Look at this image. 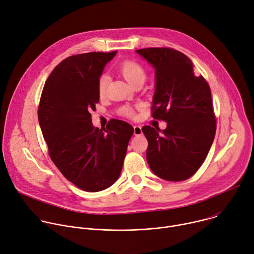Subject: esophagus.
<instances>
[{
	"mask_svg": "<svg viewBox=\"0 0 254 254\" xmlns=\"http://www.w3.org/2000/svg\"><path fill=\"white\" fill-rule=\"evenodd\" d=\"M141 127L140 126H133V133L135 135H138V134H141Z\"/></svg>",
	"mask_w": 254,
	"mask_h": 254,
	"instance_id": "1",
	"label": "esophagus"
}]
</instances>
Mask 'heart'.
<instances>
[{
    "mask_svg": "<svg viewBox=\"0 0 254 254\" xmlns=\"http://www.w3.org/2000/svg\"><path fill=\"white\" fill-rule=\"evenodd\" d=\"M118 70L120 73L125 77V79L131 85H135L137 83H143L147 79V71L144 67L133 61V60H125L123 61L119 67ZM110 82V78L107 75H101L98 79L97 83V92L100 97H103L106 94L107 85ZM121 114L124 117L132 119L135 117V112L133 108L130 106H124L121 108Z\"/></svg>",
    "mask_w": 254,
    "mask_h": 254,
    "instance_id": "obj_1",
    "label": "heart"
}]
</instances>
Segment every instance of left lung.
<instances>
[{
	"label": "left lung",
	"instance_id": "obj_1",
	"mask_svg": "<svg viewBox=\"0 0 254 254\" xmlns=\"http://www.w3.org/2000/svg\"><path fill=\"white\" fill-rule=\"evenodd\" d=\"M135 51L156 69L152 117L167 123L162 134L150 126L141 128L148 164L164 180H187L204 163L216 132L210 86L182 52L169 47Z\"/></svg>",
	"mask_w": 254,
	"mask_h": 254
}]
</instances>
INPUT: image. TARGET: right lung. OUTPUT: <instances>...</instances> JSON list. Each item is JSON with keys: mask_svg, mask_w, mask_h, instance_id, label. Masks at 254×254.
Wrapping results in <instances>:
<instances>
[{"mask_svg": "<svg viewBox=\"0 0 254 254\" xmlns=\"http://www.w3.org/2000/svg\"><path fill=\"white\" fill-rule=\"evenodd\" d=\"M116 54L89 52L62 60L47 78L38 106L52 162L86 192L102 191L119 179L133 133V127L120 120H111L106 129L92 126L90 113L99 101L98 79Z\"/></svg>", "mask_w": 254, "mask_h": 254, "instance_id": "obj_1", "label": "right lung"}]
</instances>
